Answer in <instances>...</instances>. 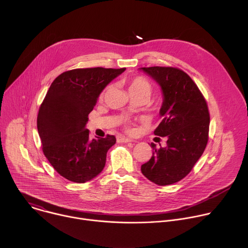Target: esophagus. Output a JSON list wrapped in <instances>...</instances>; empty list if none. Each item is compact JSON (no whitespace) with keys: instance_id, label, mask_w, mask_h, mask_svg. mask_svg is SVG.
<instances>
[{"instance_id":"obj_1","label":"esophagus","mask_w":248,"mask_h":248,"mask_svg":"<svg viewBox=\"0 0 248 248\" xmlns=\"http://www.w3.org/2000/svg\"><path fill=\"white\" fill-rule=\"evenodd\" d=\"M117 140H118V142H122V143H126V142H130L131 141V139L124 137V136H118Z\"/></svg>"}]
</instances>
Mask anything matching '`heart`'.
<instances>
[{"mask_svg":"<svg viewBox=\"0 0 248 248\" xmlns=\"http://www.w3.org/2000/svg\"><path fill=\"white\" fill-rule=\"evenodd\" d=\"M128 90H129V93H146L150 96L152 91V86H151V83L145 78L135 77L129 80ZM125 127L128 132H133V129L128 123H126Z\"/></svg>","mask_w":248,"mask_h":248,"instance_id":"1","label":"heart"}]
</instances>
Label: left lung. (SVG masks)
<instances>
[{"label":"left lung","instance_id":"obj_1","mask_svg":"<svg viewBox=\"0 0 248 248\" xmlns=\"http://www.w3.org/2000/svg\"><path fill=\"white\" fill-rule=\"evenodd\" d=\"M140 69L162 88L163 119L154 134L167 138L166 147L158 149L151 143L153 155L141 166V171L158 186L172 185L186 178L206 148L210 124L207 102L191 78L178 67Z\"/></svg>","mask_w":248,"mask_h":248}]
</instances>
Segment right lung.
<instances>
[{"label":"right lung","instance_id":"obj_1","mask_svg":"<svg viewBox=\"0 0 248 248\" xmlns=\"http://www.w3.org/2000/svg\"><path fill=\"white\" fill-rule=\"evenodd\" d=\"M124 70L76 68L52 82L39 108L37 128L45 157L64 179L83 184L104 169L116 137L90 139L85 125L103 89Z\"/></svg>","mask_w":248,"mask_h":248}]
</instances>
